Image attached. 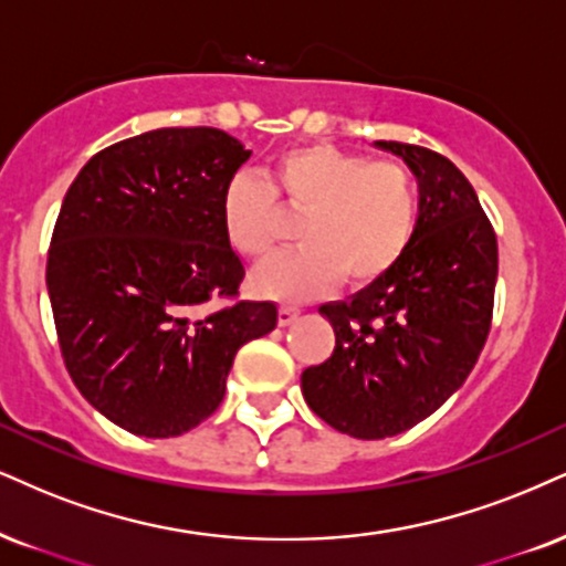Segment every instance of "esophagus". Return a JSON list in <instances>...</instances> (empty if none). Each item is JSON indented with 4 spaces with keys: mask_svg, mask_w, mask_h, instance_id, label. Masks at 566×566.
<instances>
[{
    "mask_svg": "<svg viewBox=\"0 0 566 566\" xmlns=\"http://www.w3.org/2000/svg\"><path fill=\"white\" fill-rule=\"evenodd\" d=\"M298 315H302V312H298L296 306L283 304V306H281V312H277V325H281V327H289L291 323H296Z\"/></svg>",
    "mask_w": 566,
    "mask_h": 566,
    "instance_id": "1",
    "label": "esophagus"
}]
</instances>
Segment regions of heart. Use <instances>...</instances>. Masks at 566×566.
I'll return each mask as SVG.
<instances>
[{"label":"heart","mask_w":566,"mask_h":566,"mask_svg":"<svg viewBox=\"0 0 566 566\" xmlns=\"http://www.w3.org/2000/svg\"><path fill=\"white\" fill-rule=\"evenodd\" d=\"M304 214L302 249L254 272V291L277 302H306L336 289L380 281L407 254L420 218V188L409 167L373 163L333 144L291 146L264 180L235 176L222 193V226L247 260H268L281 239V207Z\"/></svg>","instance_id":"heart-1"}]
</instances>
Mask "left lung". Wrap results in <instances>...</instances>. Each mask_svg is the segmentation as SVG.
<instances>
[{
    "label": "left lung",
    "instance_id": "left-lung-1",
    "mask_svg": "<svg viewBox=\"0 0 566 566\" xmlns=\"http://www.w3.org/2000/svg\"><path fill=\"white\" fill-rule=\"evenodd\" d=\"M375 146L417 178L415 239L380 281L319 306L336 348L302 373L310 409L361 441L415 428L462 386L491 331L499 275L496 233L462 170L424 146Z\"/></svg>",
    "mask_w": 566,
    "mask_h": 566
}]
</instances>
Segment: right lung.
<instances>
[{"mask_svg":"<svg viewBox=\"0 0 566 566\" xmlns=\"http://www.w3.org/2000/svg\"><path fill=\"white\" fill-rule=\"evenodd\" d=\"M249 157L218 128L149 130L91 157L62 199L46 262L62 359L134 436L205 422L235 352L277 325L272 302L214 306L243 281L222 193Z\"/></svg>","mask_w":566,"mask_h":566,"instance_id":"1","label":"right lung"}]
</instances>
